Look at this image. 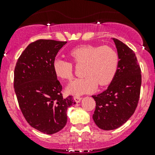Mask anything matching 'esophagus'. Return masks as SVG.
Segmentation results:
<instances>
[{
	"label": "esophagus",
	"mask_w": 155,
	"mask_h": 155,
	"mask_svg": "<svg viewBox=\"0 0 155 155\" xmlns=\"http://www.w3.org/2000/svg\"><path fill=\"white\" fill-rule=\"evenodd\" d=\"M82 99V97H79V96H76L74 97V100H75V101H76V103H79L81 101V100Z\"/></svg>",
	"instance_id": "34e87169"
}]
</instances>
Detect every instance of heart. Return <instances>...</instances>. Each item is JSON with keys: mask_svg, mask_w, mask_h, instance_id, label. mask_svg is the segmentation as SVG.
<instances>
[{"mask_svg": "<svg viewBox=\"0 0 155 155\" xmlns=\"http://www.w3.org/2000/svg\"><path fill=\"white\" fill-rule=\"evenodd\" d=\"M69 55L76 64H84L82 75L85 76L74 80L67 87L68 93L76 96L94 91L97 85L102 87L109 85L119 68V54L109 46L82 45L70 50ZM52 67L60 79H73V64L71 61L55 58Z\"/></svg>", "mask_w": 155, "mask_h": 155, "instance_id": "b5f03b06", "label": "heart"}]
</instances>
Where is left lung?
<instances>
[{
  "label": "left lung",
  "instance_id": "8db88e82",
  "mask_svg": "<svg viewBox=\"0 0 155 155\" xmlns=\"http://www.w3.org/2000/svg\"><path fill=\"white\" fill-rule=\"evenodd\" d=\"M120 56L118 73L106 91L92 97L96 102L93 119L105 130L121 127L130 118L138 105L142 84L141 69L135 53L113 38Z\"/></svg>",
  "mask_w": 155,
  "mask_h": 155
}]
</instances>
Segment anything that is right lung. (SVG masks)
<instances>
[{
  "mask_svg": "<svg viewBox=\"0 0 155 155\" xmlns=\"http://www.w3.org/2000/svg\"><path fill=\"white\" fill-rule=\"evenodd\" d=\"M66 43L43 39L30 43L14 70V89L25 118L32 127L46 134H55L66 125L68 108L76 104L72 96L63 97L52 67Z\"/></svg>",
  "mask_w": 155,
  "mask_h": 155,
  "instance_id": "obj_1",
  "label": "right lung"
}]
</instances>
